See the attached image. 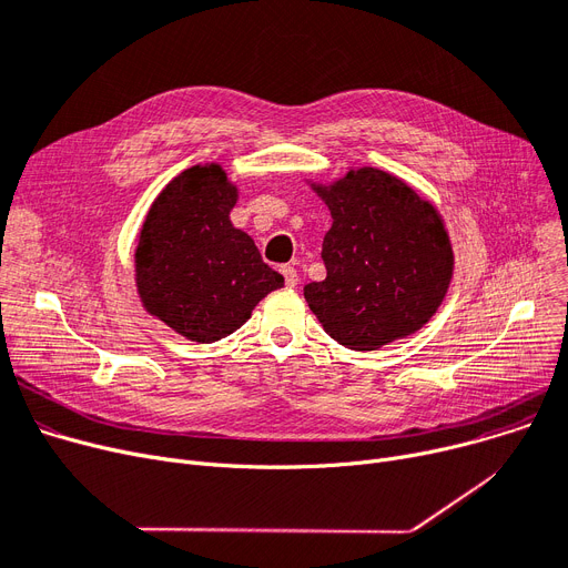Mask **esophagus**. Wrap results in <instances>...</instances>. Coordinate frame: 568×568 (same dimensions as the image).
I'll list each match as a JSON object with an SVG mask.
<instances>
[{"mask_svg": "<svg viewBox=\"0 0 568 568\" xmlns=\"http://www.w3.org/2000/svg\"><path fill=\"white\" fill-rule=\"evenodd\" d=\"M281 274H283V278H285V285H287V287H294L296 283H300V274H296V268H294L292 264L281 266Z\"/></svg>", "mask_w": 568, "mask_h": 568, "instance_id": "34e87169", "label": "esophagus"}]
</instances>
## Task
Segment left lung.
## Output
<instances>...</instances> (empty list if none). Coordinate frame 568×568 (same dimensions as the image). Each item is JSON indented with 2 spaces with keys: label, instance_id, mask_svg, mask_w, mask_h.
Instances as JSON below:
<instances>
[{
  "label": "left lung",
  "instance_id": "8db88e82",
  "mask_svg": "<svg viewBox=\"0 0 568 568\" xmlns=\"http://www.w3.org/2000/svg\"><path fill=\"white\" fill-rule=\"evenodd\" d=\"M334 219L324 234L326 278L304 296L324 332L349 349H377L435 315L454 272L435 206L377 168L315 189Z\"/></svg>",
  "mask_w": 568,
  "mask_h": 568
}]
</instances>
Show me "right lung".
I'll return each mask as SVG.
<instances>
[{
  "label": "right lung",
  "instance_id": "obj_1",
  "mask_svg": "<svg viewBox=\"0 0 568 568\" xmlns=\"http://www.w3.org/2000/svg\"><path fill=\"white\" fill-rule=\"evenodd\" d=\"M234 202L221 165H193L154 200L135 248L144 308L197 343L236 332L260 300L283 287L253 239L230 223Z\"/></svg>",
  "mask_w": 568,
  "mask_h": 568
}]
</instances>
